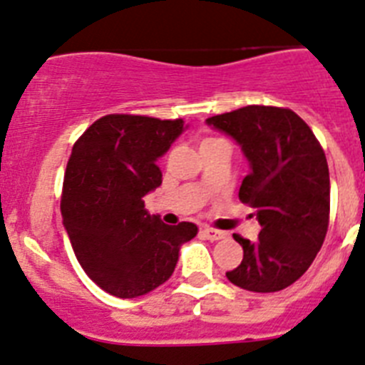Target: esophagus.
Listing matches in <instances>:
<instances>
[{
    "instance_id": "esophagus-1",
    "label": "esophagus",
    "mask_w": 365,
    "mask_h": 365,
    "mask_svg": "<svg viewBox=\"0 0 365 365\" xmlns=\"http://www.w3.org/2000/svg\"><path fill=\"white\" fill-rule=\"evenodd\" d=\"M202 237L207 240H220L226 237V233H222V231H218V230H213V227H204V230H202Z\"/></svg>"
}]
</instances>
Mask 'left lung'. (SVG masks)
Wrapping results in <instances>:
<instances>
[{
  "label": "left lung",
  "instance_id": "obj_1",
  "mask_svg": "<svg viewBox=\"0 0 365 365\" xmlns=\"http://www.w3.org/2000/svg\"><path fill=\"white\" fill-rule=\"evenodd\" d=\"M230 135L250 163L239 198L255 207V240L233 235L242 262L226 277L250 292H277L309 270L329 226L331 182L325 152L288 108L244 106L205 119Z\"/></svg>",
  "mask_w": 365,
  "mask_h": 365
}]
</instances>
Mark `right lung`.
I'll use <instances>...</instances> for the list:
<instances>
[{"instance_id":"1","label":"right lung","mask_w":365,"mask_h":365,"mask_svg":"<svg viewBox=\"0 0 365 365\" xmlns=\"http://www.w3.org/2000/svg\"><path fill=\"white\" fill-rule=\"evenodd\" d=\"M182 119L112 113L73 145L64 176L62 217L78 262L117 297H138L173 275L192 222L167 226L148 215L143 196L161 185L158 160L183 134Z\"/></svg>"}]
</instances>
